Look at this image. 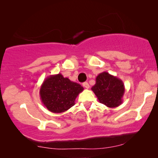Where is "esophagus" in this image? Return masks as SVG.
<instances>
[{"label":"esophagus","mask_w":158,"mask_h":158,"mask_svg":"<svg viewBox=\"0 0 158 158\" xmlns=\"http://www.w3.org/2000/svg\"><path fill=\"white\" fill-rule=\"evenodd\" d=\"M83 87H84V88H87V89H88V88H90L89 84H88V83H87V82H85V83H83Z\"/></svg>","instance_id":"34e87169"}]
</instances>
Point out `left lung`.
Instances as JSON below:
<instances>
[{
  "label": "left lung",
  "mask_w": 158,
  "mask_h": 158,
  "mask_svg": "<svg viewBox=\"0 0 158 158\" xmlns=\"http://www.w3.org/2000/svg\"><path fill=\"white\" fill-rule=\"evenodd\" d=\"M91 90L98 98L99 102L107 107L115 108L123 102L124 94V84L117 77L103 72L96 78V84Z\"/></svg>",
  "instance_id": "left-lung-1"
}]
</instances>
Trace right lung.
Wrapping results in <instances>:
<instances>
[{"mask_svg":"<svg viewBox=\"0 0 158 158\" xmlns=\"http://www.w3.org/2000/svg\"><path fill=\"white\" fill-rule=\"evenodd\" d=\"M83 89V86L64 77L61 73L52 75L41 85L40 98L49 111L62 113L75 105V98Z\"/></svg>","mask_w":158,"mask_h":158,"instance_id":"obj_1","label":"right lung"}]
</instances>
